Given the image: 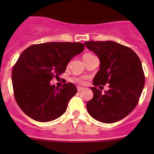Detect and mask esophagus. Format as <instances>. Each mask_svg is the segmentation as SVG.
I'll return each instance as SVG.
<instances>
[{
    "mask_svg": "<svg viewBox=\"0 0 154 154\" xmlns=\"http://www.w3.org/2000/svg\"><path fill=\"white\" fill-rule=\"evenodd\" d=\"M83 89H84L83 87H81V86L77 87V90H78V92H81V91H82Z\"/></svg>",
    "mask_w": 154,
    "mask_h": 154,
    "instance_id": "obj_1",
    "label": "esophagus"
}]
</instances>
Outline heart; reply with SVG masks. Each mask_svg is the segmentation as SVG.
<instances>
[{
  "label": "heart",
  "mask_w": 154,
  "mask_h": 154,
  "mask_svg": "<svg viewBox=\"0 0 154 154\" xmlns=\"http://www.w3.org/2000/svg\"><path fill=\"white\" fill-rule=\"evenodd\" d=\"M91 55V54L86 53V54H85L83 56H87V55ZM85 77H80V78H75V81L77 82H79V83H80V84H84V83H85Z\"/></svg>",
  "instance_id": "1"
}]
</instances>
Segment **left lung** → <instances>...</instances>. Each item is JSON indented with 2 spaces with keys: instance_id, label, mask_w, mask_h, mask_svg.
<instances>
[{
  "instance_id": "left-lung-1",
  "label": "left lung",
  "mask_w": 154,
  "mask_h": 154,
  "mask_svg": "<svg viewBox=\"0 0 154 154\" xmlns=\"http://www.w3.org/2000/svg\"><path fill=\"white\" fill-rule=\"evenodd\" d=\"M99 58L100 67L91 87L93 98L86 104L89 115L104 123L120 120L134 109L145 83L142 64L131 48L112 41L85 42ZM110 84L103 94L96 86Z\"/></svg>"
}]
</instances>
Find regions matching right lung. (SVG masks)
Instances as JSON below:
<instances>
[{
    "instance_id": "add662e5",
    "label": "right lung",
    "mask_w": 154,
    "mask_h": 154,
    "mask_svg": "<svg viewBox=\"0 0 154 154\" xmlns=\"http://www.w3.org/2000/svg\"><path fill=\"white\" fill-rule=\"evenodd\" d=\"M84 48L79 42H48L31 45L21 53L11 78L16 102L27 116L45 123L65 113L77 89L72 82L58 89L50 81L65 72L71 59Z\"/></svg>"
}]
</instances>
